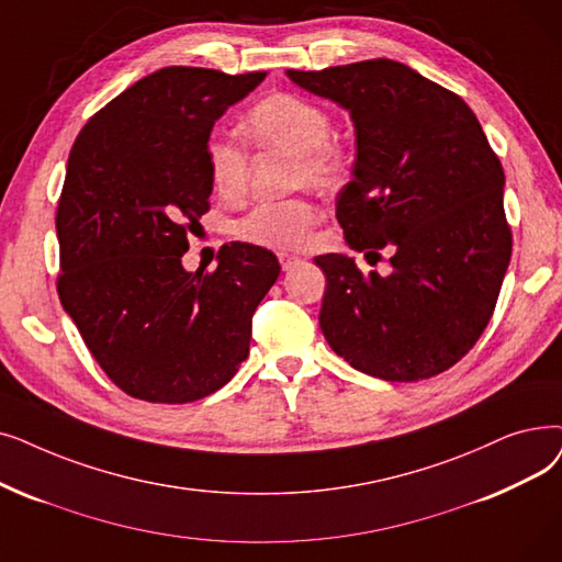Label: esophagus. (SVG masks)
I'll return each mask as SVG.
<instances>
[{
  "label": "esophagus",
  "instance_id": "1",
  "mask_svg": "<svg viewBox=\"0 0 562 562\" xmlns=\"http://www.w3.org/2000/svg\"><path fill=\"white\" fill-rule=\"evenodd\" d=\"M278 259H280L282 271H291V268H294L296 263H301V257H296V255H289V252H280V255H278Z\"/></svg>",
  "mask_w": 562,
  "mask_h": 562
}]
</instances>
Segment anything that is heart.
Here are the masks:
<instances>
[{
  "label": "heart",
  "instance_id": "heart-1",
  "mask_svg": "<svg viewBox=\"0 0 562 562\" xmlns=\"http://www.w3.org/2000/svg\"><path fill=\"white\" fill-rule=\"evenodd\" d=\"M243 131L259 149L294 154L291 183H312L333 190L345 179V156L330 139V114L305 95L271 93L243 119ZM206 167L213 190L223 200L243 198L248 186V151L229 137L206 142ZM319 223V206L305 194L276 202H259L236 223V236L271 250H299Z\"/></svg>",
  "mask_w": 562,
  "mask_h": 562
}]
</instances>
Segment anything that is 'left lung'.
I'll return each instance as SVG.
<instances>
[{
	"label": "left lung",
	"instance_id": "obj_1",
	"mask_svg": "<svg viewBox=\"0 0 562 562\" xmlns=\"http://www.w3.org/2000/svg\"><path fill=\"white\" fill-rule=\"evenodd\" d=\"M286 76L351 112L356 162L337 223L368 259L393 255L387 278L364 276L345 255L314 257L326 273L319 326L330 349L383 381L450 370L490 324L512 255L503 165L477 116L393 59Z\"/></svg>",
	"mask_w": 562,
	"mask_h": 562
}]
</instances>
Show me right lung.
Here are the masks:
<instances>
[{"label": "right lung", "mask_w": 562, "mask_h": 562, "mask_svg": "<svg viewBox=\"0 0 562 562\" xmlns=\"http://www.w3.org/2000/svg\"><path fill=\"white\" fill-rule=\"evenodd\" d=\"M263 78L167 66L72 142L55 221L59 301L108 379L135 400H202L250 353L278 257L240 240L217 250L215 271L188 273L181 257L211 209V128Z\"/></svg>", "instance_id": "obj_1"}]
</instances>
